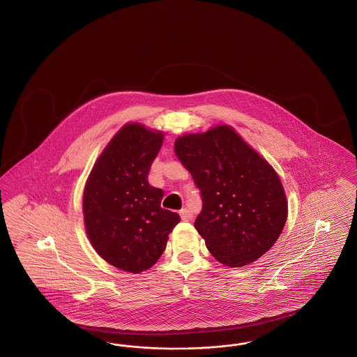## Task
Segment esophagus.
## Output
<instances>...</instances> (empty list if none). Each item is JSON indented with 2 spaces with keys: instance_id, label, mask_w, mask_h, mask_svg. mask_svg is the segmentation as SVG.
Returning <instances> with one entry per match:
<instances>
[{
  "instance_id": "1",
  "label": "esophagus",
  "mask_w": 357,
  "mask_h": 357,
  "mask_svg": "<svg viewBox=\"0 0 357 357\" xmlns=\"http://www.w3.org/2000/svg\"><path fill=\"white\" fill-rule=\"evenodd\" d=\"M179 215H181L182 220H185V222L192 220V214H191V211H190L188 208H182V210L179 211Z\"/></svg>"
}]
</instances>
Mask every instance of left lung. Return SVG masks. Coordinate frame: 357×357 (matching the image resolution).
I'll list each match as a JSON object with an SVG mask.
<instances>
[{
    "instance_id": "8db88e82",
    "label": "left lung",
    "mask_w": 357,
    "mask_h": 357,
    "mask_svg": "<svg viewBox=\"0 0 357 357\" xmlns=\"http://www.w3.org/2000/svg\"><path fill=\"white\" fill-rule=\"evenodd\" d=\"M175 154L202 195L194 226L227 267L263 257L284 229L288 203L271 165L229 126L176 138Z\"/></svg>"
}]
</instances>
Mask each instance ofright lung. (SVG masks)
<instances>
[{
  "mask_svg": "<svg viewBox=\"0 0 357 357\" xmlns=\"http://www.w3.org/2000/svg\"><path fill=\"white\" fill-rule=\"evenodd\" d=\"M163 132L141 123L121 128L97 159L84 190L86 234L97 254L122 271L151 268L181 222L160 207L163 191L149 185Z\"/></svg>",
  "mask_w": 357,
  "mask_h": 357,
  "instance_id": "1",
  "label": "right lung"
}]
</instances>
